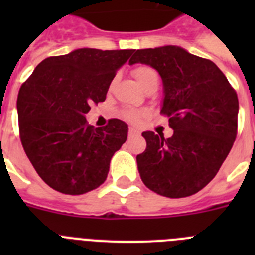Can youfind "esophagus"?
<instances>
[{
  "label": "esophagus",
  "instance_id": "obj_1",
  "mask_svg": "<svg viewBox=\"0 0 255 255\" xmlns=\"http://www.w3.org/2000/svg\"><path fill=\"white\" fill-rule=\"evenodd\" d=\"M139 134V130L135 129V128H130L129 129V135L131 136V135H138Z\"/></svg>",
  "mask_w": 255,
  "mask_h": 255
}]
</instances>
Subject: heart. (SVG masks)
I'll list each match as a JSON object with an SVG mask.
<instances>
[{
    "mask_svg": "<svg viewBox=\"0 0 255 255\" xmlns=\"http://www.w3.org/2000/svg\"><path fill=\"white\" fill-rule=\"evenodd\" d=\"M132 75L138 80L141 88L144 85H147L148 83L152 82V80H158V74H157V71L154 69H152L150 66H145V65L134 67L132 69ZM121 115H123L125 120L132 121V123H136L140 119V112L136 111V110H125V111L121 112Z\"/></svg>",
    "mask_w": 255,
    "mask_h": 255,
    "instance_id": "1",
    "label": "heart"
}]
</instances>
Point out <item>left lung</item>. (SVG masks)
Returning <instances> with one entry per match:
<instances>
[{"instance_id":"left-lung-1","label":"left lung","mask_w":255,"mask_h":255,"mask_svg":"<svg viewBox=\"0 0 255 255\" xmlns=\"http://www.w3.org/2000/svg\"><path fill=\"white\" fill-rule=\"evenodd\" d=\"M149 65L161 75L171 138L144 131L136 155L147 188L168 198L193 195L216 176L235 141L239 101L215 62L177 46L134 51L129 64Z\"/></svg>"}]
</instances>
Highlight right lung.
Wrapping results in <instances>:
<instances>
[{
	"label": "right lung",
	"instance_id": "obj_1",
	"mask_svg": "<svg viewBox=\"0 0 255 255\" xmlns=\"http://www.w3.org/2000/svg\"><path fill=\"white\" fill-rule=\"evenodd\" d=\"M134 49L79 48L43 60L21 85L17 116L22 148L40 179L70 195L102 185L110 162L128 138V125L111 119L89 125L91 105L106 100L116 71Z\"/></svg>",
	"mask_w": 255,
	"mask_h": 255
}]
</instances>
